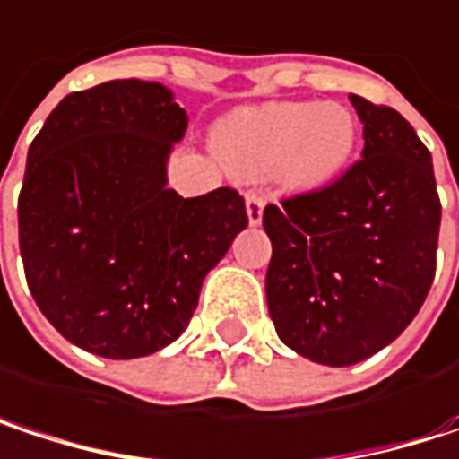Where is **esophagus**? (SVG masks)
<instances>
[{
  "label": "esophagus",
  "mask_w": 459,
  "mask_h": 459,
  "mask_svg": "<svg viewBox=\"0 0 459 459\" xmlns=\"http://www.w3.org/2000/svg\"><path fill=\"white\" fill-rule=\"evenodd\" d=\"M263 210H265V196L249 191V194H247V218H249V226H260Z\"/></svg>",
  "instance_id": "1"
}]
</instances>
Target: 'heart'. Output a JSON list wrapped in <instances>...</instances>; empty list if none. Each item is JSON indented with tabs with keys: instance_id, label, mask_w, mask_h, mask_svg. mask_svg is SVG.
I'll return each instance as SVG.
<instances>
[{
	"instance_id": "heart-1",
	"label": "heart",
	"mask_w": 459,
	"mask_h": 459,
	"mask_svg": "<svg viewBox=\"0 0 459 459\" xmlns=\"http://www.w3.org/2000/svg\"><path fill=\"white\" fill-rule=\"evenodd\" d=\"M359 122L340 103L244 106L212 130V148L238 178L273 175L287 191H316L351 164Z\"/></svg>"
}]
</instances>
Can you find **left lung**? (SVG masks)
Listing matches in <instances>:
<instances>
[{"label":"left lung","mask_w":459,"mask_h":459,"mask_svg":"<svg viewBox=\"0 0 459 459\" xmlns=\"http://www.w3.org/2000/svg\"><path fill=\"white\" fill-rule=\"evenodd\" d=\"M361 159L332 186L268 204V314L295 353L351 367L394 342L436 273L441 202L430 151L388 106L359 95Z\"/></svg>","instance_id":"obj_1"}]
</instances>
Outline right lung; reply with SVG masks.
<instances>
[{
  "label": "right lung",
  "mask_w": 459,
  "mask_h": 459,
  "mask_svg": "<svg viewBox=\"0 0 459 459\" xmlns=\"http://www.w3.org/2000/svg\"><path fill=\"white\" fill-rule=\"evenodd\" d=\"M186 127L172 90L114 79L65 95L29 148L26 281L47 321L95 356L138 359L178 340L204 276L247 229L233 188L194 199L167 188Z\"/></svg>",
  "instance_id": "right-lung-1"
}]
</instances>
